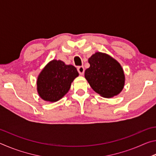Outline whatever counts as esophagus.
Segmentation results:
<instances>
[{"mask_svg":"<svg viewBox=\"0 0 156 156\" xmlns=\"http://www.w3.org/2000/svg\"><path fill=\"white\" fill-rule=\"evenodd\" d=\"M78 72L80 75H83L84 72V69L83 66H80L78 67Z\"/></svg>","mask_w":156,"mask_h":156,"instance_id":"esophagus-1","label":"esophagus"}]
</instances>
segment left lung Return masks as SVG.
Returning <instances> with one entry per match:
<instances>
[{
  "label": "left lung",
  "instance_id": "left-lung-1",
  "mask_svg": "<svg viewBox=\"0 0 156 156\" xmlns=\"http://www.w3.org/2000/svg\"><path fill=\"white\" fill-rule=\"evenodd\" d=\"M90 67L84 72V77L91 87L104 98L119 94L125 85V77L122 67L109 55L96 52L89 58Z\"/></svg>",
  "mask_w": 156,
  "mask_h": 156
}]
</instances>
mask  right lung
I'll list each match as a JSON object with an SVG mask.
<instances>
[{
    "instance_id": "right-lung-1",
    "label": "right lung",
    "mask_w": 156,
    "mask_h": 156,
    "mask_svg": "<svg viewBox=\"0 0 156 156\" xmlns=\"http://www.w3.org/2000/svg\"><path fill=\"white\" fill-rule=\"evenodd\" d=\"M78 75L74 66L65 65L61 60H51L41 71L37 79L39 96L45 101H58L67 93L72 83Z\"/></svg>"
}]
</instances>
